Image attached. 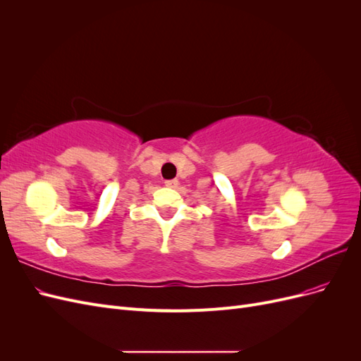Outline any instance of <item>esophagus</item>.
<instances>
[{
	"label": "esophagus",
	"instance_id": "34e87169",
	"mask_svg": "<svg viewBox=\"0 0 361 361\" xmlns=\"http://www.w3.org/2000/svg\"><path fill=\"white\" fill-rule=\"evenodd\" d=\"M164 183H166V187H169V188H178L179 180L178 179H170V180H166Z\"/></svg>",
	"mask_w": 361,
	"mask_h": 361
}]
</instances>
